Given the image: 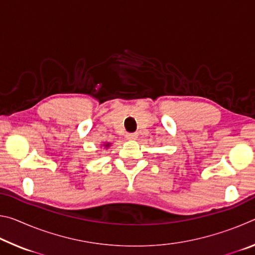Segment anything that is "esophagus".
<instances>
[{
    "label": "esophagus",
    "instance_id": "esophagus-1",
    "mask_svg": "<svg viewBox=\"0 0 255 255\" xmlns=\"http://www.w3.org/2000/svg\"><path fill=\"white\" fill-rule=\"evenodd\" d=\"M126 137L128 138V139H136L137 138V133L135 132H131V133H127Z\"/></svg>",
    "mask_w": 255,
    "mask_h": 255
}]
</instances>
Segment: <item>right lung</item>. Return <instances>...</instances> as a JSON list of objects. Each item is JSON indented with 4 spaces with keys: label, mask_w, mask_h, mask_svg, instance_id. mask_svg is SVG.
<instances>
[{
    "label": "right lung",
    "mask_w": 255,
    "mask_h": 255,
    "mask_svg": "<svg viewBox=\"0 0 255 255\" xmlns=\"http://www.w3.org/2000/svg\"><path fill=\"white\" fill-rule=\"evenodd\" d=\"M105 146H106V147H109V146H110V143H107V144H105Z\"/></svg>",
    "instance_id": "add662e5"
}]
</instances>
